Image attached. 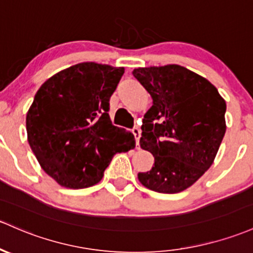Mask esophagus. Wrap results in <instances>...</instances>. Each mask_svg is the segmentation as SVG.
<instances>
[{
  "mask_svg": "<svg viewBox=\"0 0 253 253\" xmlns=\"http://www.w3.org/2000/svg\"><path fill=\"white\" fill-rule=\"evenodd\" d=\"M132 134H134L135 141H136V146L138 148V142H140V137H141V129H140V127L135 126L134 129H132Z\"/></svg>",
  "mask_w": 253,
  "mask_h": 253,
  "instance_id": "obj_1",
  "label": "esophagus"
}]
</instances>
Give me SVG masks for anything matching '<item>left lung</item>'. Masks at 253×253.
Wrapping results in <instances>:
<instances>
[{"label":"left lung","mask_w":253,"mask_h":253,"mask_svg":"<svg viewBox=\"0 0 253 253\" xmlns=\"http://www.w3.org/2000/svg\"><path fill=\"white\" fill-rule=\"evenodd\" d=\"M153 105L143 117L141 148L154 165L138 172L151 191L180 193L212 165L225 132V101L206 78L180 65L138 67L132 71Z\"/></svg>","instance_id":"1"}]
</instances>
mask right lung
Returning <instances> with one entry per match:
<instances>
[{"mask_svg": "<svg viewBox=\"0 0 253 253\" xmlns=\"http://www.w3.org/2000/svg\"><path fill=\"white\" fill-rule=\"evenodd\" d=\"M124 67L81 62L41 85L26 115L28 141L41 168L72 189L101 181L113 156L135 148V138L112 126L110 97Z\"/></svg>", "mask_w": 253, "mask_h": 253, "instance_id": "1", "label": "right lung"}]
</instances>
